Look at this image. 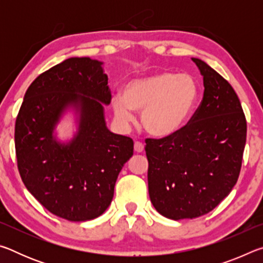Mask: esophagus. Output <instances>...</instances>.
Segmentation results:
<instances>
[{
  "instance_id": "obj_1",
  "label": "esophagus",
  "mask_w": 263,
  "mask_h": 263,
  "mask_svg": "<svg viewBox=\"0 0 263 263\" xmlns=\"http://www.w3.org/2000/svg\"><path fill=\"white\" fill-rule=\"evenodd\" d=\"M135 151L137 153L144 152V145H142L141 142H139V141H136L135 142Z\"/></svg>"
}]
</instances>
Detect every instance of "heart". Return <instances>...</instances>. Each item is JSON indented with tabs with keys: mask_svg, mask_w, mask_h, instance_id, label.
<instances>
[{
	"mask_svg": "<svg viewBox=\"0 0 263 263\" xmlns=\"http://www.w3.org/2000/svg\"><path fill=\"white\" fill-rule=\"evenodd\" d=\"M198 95V84L191 75L160 72L126 83L122 97L114 99L112 109L122 124L132 121V111H141L144 130L154 138H168L188 123Z\"/></svg>",
	"mask_w": 263,
	"mask_h": 263,
	"instance_id": "obj_1",
	"label": "heart"
}]
</instances>
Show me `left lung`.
I'll return each instance as SVG.
<instances>
[{
  "mask_svg": "<svg viewBox=\"0 0 263 263\" xmlns=\"http://www.w3.org/2000/svg\"><path fill=\"white\" fill-rule=\"evenodd\" d=\"M203 77L204 94L190 122L176 135L146 139L148 194L160 215L193 219L213 210L235 185L247 124L232 86L191 58Z\"/></svg>",
  "mask_w": 263,
  "mask_h": 263,
  "instance_id": "8db88e82",
  "label": "left lung"
}]
</instances>
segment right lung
<instances>
[{
  "label": "right lung",
  "mask_w": 263,
  "mask_h": 263,
  "mask_svg": "<svg viewBox=\"0 0 263 263\" xmlns=\"http://www.w3.org/2000/svg\"><path fill=\"white\" fill-rule=\"evenodd\" d=\"M104 62L69 58L39 75L24 95L15 125L17 164L31 195L70 221L101 216L119 172L133 155L131 138L106 126L111 91ZM68 112L77 130L67 141L56 126Z\"/></svg>",
  "instance_id": "right-lung-1"
}]
</instances>
